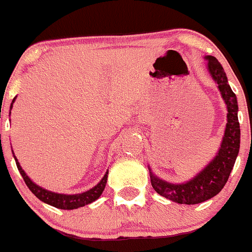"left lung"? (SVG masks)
Segmentation results:
<instances>
[{
    "mask_svg": "<svg viewBox=\"0 0 252 252\" xmlns=\"http://www.w3.org/2000/svg\"><path fill=\"white\" fill-rule=\"evenodd\" d=\"M206 59L208 61L211 76L218 84L219 91L228 108V123L218 154L200 174H197V176L185 184L175 185L166 183L149 171L154 190L163 197L181 205L205 202L220 192L233 170L240 148V126L238 120L236 95L229 87L226 74L218 60L213 56H207Z\"/></svg>",
    "mask_w": 252,
    "mask_h": 252,
    "instance_id": "8db88e82",
    "label": "left lung"
}]
</instances>
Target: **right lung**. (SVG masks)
Returning <instances> with one entry per match:
<instances>
[{"instance_id": "add662e5", "label": "right lung", "mask_w": 252, "mask_h": 252, "mask_svg": "<svg viewBox=\"0 0 252 252\" xmlns=\"http://www.w3.org/2000/svg\"><path fill=\"white\" fill-rule=\"evenodd\" d=\"M12 103H14V99ZM11 109H12V105H11ZM16 164L19 173H21L22 178H23L24 183H26L27 186L29 188V190H31L32 192L39 198V200L42 201V202L54 206V207L56 208H61V210H74V208L83 207V206L95 201L96 198H99V196L103 193L104 189H105V185H106V180H108V171H106V174L104 175V178L101 179L100 183H99L96 186H94L93 189H91L89 191H87V192L78 193V195H62V193L51 192V191H47L45 190V189H41L40 186L35 185V184L28 178V175L24 173V170L22 169V166L19 165L17 159H16Z\"/></svg>"}]
</instances>
